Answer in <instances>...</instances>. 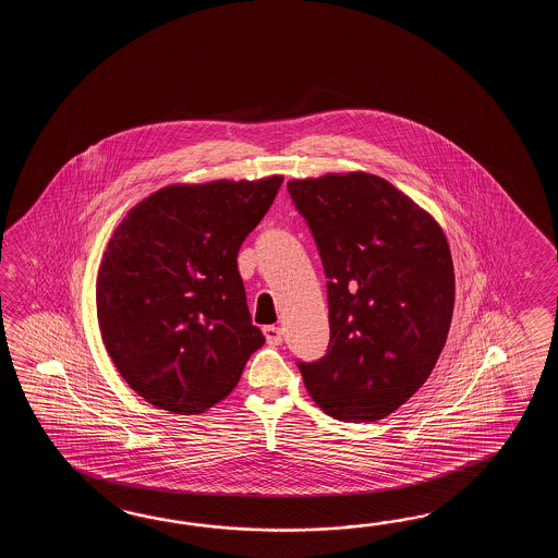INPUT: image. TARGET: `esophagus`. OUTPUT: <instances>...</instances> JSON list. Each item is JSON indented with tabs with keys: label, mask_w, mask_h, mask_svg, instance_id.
Masks as SVG:
<instances>
[{
	"label": "esophagus",
	"mask_w": 558,
	"mask_h": 558,
	"mask_svg": "<svg viewBox=\"0 0 558 558\" xmlns=\"http://www.w3.org/2000/svg\"><path fill=\"white\" fill-rule=\"evenodd\" d=\"M263 332H265L267 343L271 344V347H277V344H281V341H283V332H281L279 327H265Z\"/></svg>",
	"instance_id": "obj_1"
}]
</instances>
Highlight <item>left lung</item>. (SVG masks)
Segmentation results:
<instances>
[{
    "label": "left lung",
    "mask_w": 558,
    "mask_h": 558,
    "mask_svg": "<svg viewBox=\"0 0 558 558\" xmlns=\"http://www.w3.org/2000/svg\"><path fill=\"white\" fill-rule=\"evenodd\" d=\"M327 277L331 339L299 361L327 415L379 421L428 379L451 327L454 271L439 223L377 175L329 173L287 183Z\"/></svg>",
    "instance_id": "1"
}]
</instances>
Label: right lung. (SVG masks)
Instances as JSON below:
<instances>
[{
  "instance_id": "1",
  "label": "right lung",
  "mask_w": 558,
  "mask_h": 558,
  "mask_svg": "<svg viewBox=\"0 0 558 558\" xmlns=\"http://www.w3.org/2000/svg\"><path fill=\"white\" fill-rule=\"evenodd\" d=\"M281 183L169 185L137 203L109 239L95 289L99 331L147 403L199 415L235 389L265 343L238 255Z\"/></svg>"
}]
</instances>
